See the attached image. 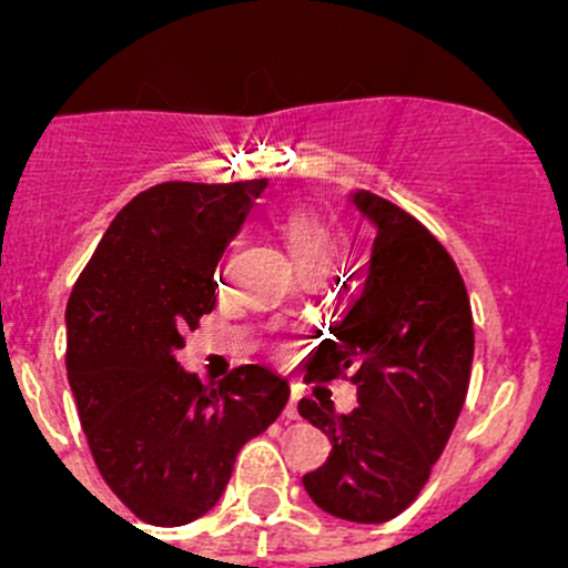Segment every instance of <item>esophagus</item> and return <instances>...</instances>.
I'll return each mask as SVG.
<instances>
[{"instance_id": "1", "label": "esophagus", "mask_w": 568, "mask_h": 568, "mask_svg": "<svg viewBox=\"0 0 568 568\" xmlns=\"http://www.w3.org/2000/svg\"><path fill=\"white\" fill-rule=\"evenodd\" d=\"M296 404H300V398H296V395H291L288 404H285V412H283L288 420H296V417H300V409H296Z\"/></svg>"}]
</instances>
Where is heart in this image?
<instances>
[{"instance_id": "1", "label": "heart", "mask_w": 568, "mask_h": 568, "mask_svg": "<svg viewBox=\"0 0 568 568\" xmlns=\"http://www.w3.org/2000/svg\"><path fill=\"white\" fill-rule=\"evenodd\" d=\"M277 231L285 239V247L302 274L332 272L346 250L343 227L313 209L285 211L277 220Z\"/></svg>"}]
</instances>
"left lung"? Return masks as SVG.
<instances>
[{
  "instance_id": "8db88e82",
  "label": "left lung",
  "mask_w": 568,
  "mask_h": 568,
  "mask_svg": "<svg viewBox=\"0 0 568 568\" xmlns=\"http://www.w3.org/2000/svg\"><path fill=\"white\" fill-rule=\"evenodd\" d=\"M352 203L376 227L363 294L329 326L305 382L348 376V415L302 398L300 415L329 439V459L302 478L321 511L387 523L426 486L467 398L473 311L448 250L412 214L371 192Z\"/></svg>"
}]
</instances>
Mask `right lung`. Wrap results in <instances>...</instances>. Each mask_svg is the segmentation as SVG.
<instances>
[{"mask_svg": "<svg viewBox=\"0 0 568 568\" xmlns=\"http://www.w3.org/2000/svg\"><path fill=\"white\" fill-rule=\"evenodd\" d=\"M261 181H168L120 209L65 307V368L101 478L142 523L175 528L216 506L247 439L288 404V382L239 365L203 385L175 359L214 311V268Z\"/></svg>", "mask_w": 568, "mask_h": 568, "instance_id": "obj_1", "label": "right lung"}]
</instances>
